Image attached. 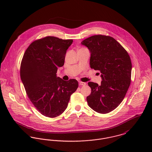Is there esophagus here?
I'll return each instance as SVG.
<instances>
[{"mask_svg": "<svg viewBox=\"0 0 152 152\" xmlns=\"http://www.w3.org/2000/svg\"><path fill=\"white\" fill-rule=\"evenodd\" d=\"M79 84H80V86H86V83H84V82H81V81H80L79 82Z\"/></svg>", "mask_w": 152, "mask_h": 152, "instance_id": "esophagus-1", "label": "esophagus"}]
</instances>
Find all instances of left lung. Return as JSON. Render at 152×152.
<instances>
[{
  "instance_id": "obj_1",
  "label": "left lung",
  "mask_w": 152,
  "mask_h": 152,
  "mask_svg": "<svg viewBox=\"0 0 152 152\" xmlns=\"http://www.w3.org/2000/svg\"><path fill=\"white\" fill-rule=\"evenodd\" d=\"M81 44L90 51L91 68L100 71L102 80L100 86L88 83L91 88L88 104L98 113H107L119 106L130 86V57L121 44L109 36H92Z\"/></svg>"
}]
</instances>
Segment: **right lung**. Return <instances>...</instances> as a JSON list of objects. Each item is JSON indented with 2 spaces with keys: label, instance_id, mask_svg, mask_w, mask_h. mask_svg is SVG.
Wrapping results in <instances>:
<instances>
[{
  "label": "right lung",
  "instance_id": "right-lung-1",
  "mask_svg": "<svg viewBox=\"0 0 152 152\" xmlns=\"http://www.w3.org/2000/svg\"><path fill=\"white\" fill-rule=\"evenodd\" d=\"M72 42L47 36L32 42L23 55L22 83L31 103L45 116L62 114L78 87L76 80L64 81L56 74L58 67L64 65L66 50Z\"/></svg>",
  "mask_w": 152,
  "mask_h": 152
}]
</instances>
